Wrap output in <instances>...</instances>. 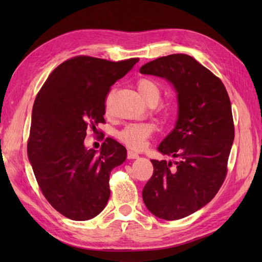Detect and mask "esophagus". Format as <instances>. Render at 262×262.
Here are the masks:
<instances>
[{
  "label": "esophagus",
  "mask_w": 262,
  "mask_h": 262,
  "mask_svg": "<svg viewBox=\"0 0 262 262\" xmlns=\"http://www.w3.org/2000/svg\"><path fill=\"white\" fill-rule=\"evenodd\" d=\"M127 157H128V159H138L140 158V155H138V153H136V152H134V151H128L127 152Z\"/></svg>",
  "instance_id": "34e87169"
}]
</instances>
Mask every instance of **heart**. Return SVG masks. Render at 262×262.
Returning <instances> with one entry per match:
<instances>
[{
	"mask_svg": "<svg viewBox=\"0 0 262 262\" xmlns=\"http://www.w3.org/2000/svg\"><path fill=\"white\" fill-rule=\"evenodd\" d=\"M137 91L144 102H159L161 88L158 82L151 79H142L137 82ZM152 127L147 124H129L118 133L119 141L128 147L141 149L146 144V138L151 135Z\"/></svg>",
	"mask_w": 262,
	"mask_h": 262,
	"instance_id": "heart-1",
	"label": "heart"
}]
</instances>
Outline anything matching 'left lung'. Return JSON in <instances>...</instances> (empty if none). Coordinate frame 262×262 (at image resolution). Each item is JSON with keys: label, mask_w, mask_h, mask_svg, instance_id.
I'll return each mask as SVG.
<instances>
[{"label": "left lung", "mask_w": 262, "mask_h": 262, "mask_svg": "<svg viewBox=\"0 0 262 262\" xmlns=\"http://www.w3.org/2000/svg\"><path fill=\"white\" fill-rule=\"evenodd\" d=\"M140 73L171 83L178 102L174 128L158 146L178 161L151 160L143 200L159 219L180 220L207 205L225 179L234 141L230 98L219 77L189 55L157 58Z\"/></svg>", "instance_id": "obj_1"}]
</instances>
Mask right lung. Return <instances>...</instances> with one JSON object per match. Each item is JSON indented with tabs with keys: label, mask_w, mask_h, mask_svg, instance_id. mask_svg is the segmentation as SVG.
<instances>
[{
	"label": "right lung",
	"mask_w": 262,
	"mask_h": 262,
	"mask_svg": "<svg viewBox=\"0 0 262 262\" xmlns=\"http://www.w3.org/2000/svg\"><path fill=\"white\" fill-rule=\"evenodd\" d=\"M137 62L71 58L52 72L37 94L28 159L43 196L70 220H91L108 203L110 172L125 162L127 151L110 137L100 151L85 147L86 128L104 121L110 86Z\"/></svg>",
	"instance_id": "right-lung-1"
}]
</instances>
